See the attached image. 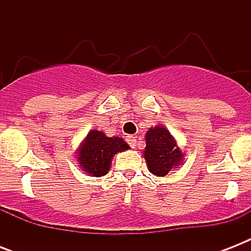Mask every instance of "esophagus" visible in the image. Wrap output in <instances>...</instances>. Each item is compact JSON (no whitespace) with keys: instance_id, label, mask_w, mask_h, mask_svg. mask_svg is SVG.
Instances as JSON below:
<instances>
[{"instance_id":"34e87169","label":"esophagus","mask_w":251,"mask_h":251,"mask_svg":"<svg viewBox=\"0 0 251 251\" xmlns=\"http://www.w3.org/2000/svg\"><path fill=\"white\" fill-rule=\"evenodd\" d=\"M126 141H127V143H129L131 149H135V146H137V137L129 135V137L126 138Z\"/></svg>"}]
</instances>
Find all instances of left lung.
I'll use <instances>...</instances> for the list:
<instances>
[{
  "label": "left lung",
  "mask_w": 251,
  "mask_h": 251,
  "mask_svg": "<svg viewBox=\"0 0 251 251\" xmlns=\"http://www.w3.org/2000/svg\"><path fill=\"white\" fill-rule=\"evenodd\" d=\"M146 147L143 156L152 175L164 177L171 171L183 164V153L164 126L150 127L145 135Z\"/></svg>",
  "instance_id": "8db88e82"
}]
</instances>
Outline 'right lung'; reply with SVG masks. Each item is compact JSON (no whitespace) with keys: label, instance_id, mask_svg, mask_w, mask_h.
Masks as SVG:
<instances>
[{"label":"right lung","instance_id":"right-lung-1","mask_svg":"<svg viewBox=\"0 0 251 251\" xmlns=\"http://www.w3.org/2000/svg\"><path fill=\"white\" fill-rule=\"evenodd\" d=\"M129 145L120 137H106L105 133L90 130L76 150V161L82 171L92 177L105 176L116 153L129 150Z\"/></svg>","mask_w":251,"mask_h":251}]
</instances>
